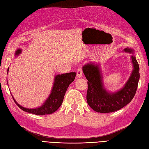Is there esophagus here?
Returning <instances> with one entry per match:
<instances>
[{
    "label": "esophagus",
    "instance_id": "esophagus-1",
    "mask_svg": "<svg viewBox=\"0 0 149 149\" xmlns=\"http://www.w3.org/2000/svg\"><path fill=\"white\" fill-rule=\"evenodd\" d=\"M82 75H83V71L81 68L79 67L78 68L77 71H76V76H77L78 78H81L82 77Z\"/></svg>",
    "mask_w": 149,
    "mask_h": 149
}]
</instances>
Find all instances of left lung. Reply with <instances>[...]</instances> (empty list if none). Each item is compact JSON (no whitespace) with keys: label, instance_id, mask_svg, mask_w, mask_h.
<instances>
[{"label":"left lung","instance_id":"8db88e82","mask_svg":"<svg viewBox=\"0 0 149 149\" xmlns=\"http://www.w3.org/2000/svg\"><path fill=\"white\" fill-rule=\"evenodd\" d=\"M131 53L132 49H124ZM134 70L124 87L120 91L108 93L104 88L99 65L90 63L83 67V73L88 81L86 100L88 105L97 112L109 113L124 107L132 100L136 94L140 78L139 66L134 56H131Z\"/></svg>","mask_w":149,"mask_h":149}]
</instances>
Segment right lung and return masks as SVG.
Segmentation results:
<instances>
[{"label": "right lung", "mask_w": 149, "mask_h": 149, "mask_svg": "<svg viewBox=\"0 0 149 149\" xmlns=\"http://www.w3.org/2000/svg\"><path fill=\"white\" fill-rule=\"evenodd\" d=\"M20 53L21 49H18L15 53V55H19ZM8 70H9V68L7 70V73ZM76 74V73L75 72H71V73L56 75L55 76V81H54V84L50 95L42 106L38 108H36V109L25 108L19 104L12 95V98L16 104L24 111L40 116L52 114L62 104L66 90L70 84L74 81Z\"/></svg>", "instance_id": "right-lung-1"}]
</instances>
